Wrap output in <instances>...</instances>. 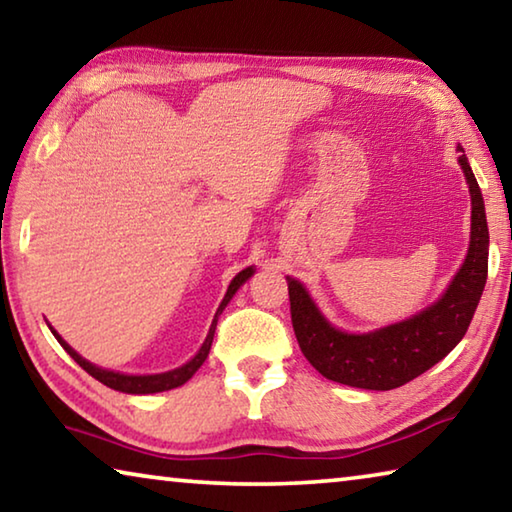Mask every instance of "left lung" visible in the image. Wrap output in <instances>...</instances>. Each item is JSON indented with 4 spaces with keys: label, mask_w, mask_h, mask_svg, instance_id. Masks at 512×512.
I'll use <instances>...</instances> for the list:
<instances>
[{
    "label": "left lung",
    "mask_w": 512,
    "mask_h": 512,
    "mask_svg": "<svg viewBox=\"0 0 512 512\" xmlns=\"http://www.w3.org/2000/svg\"><path fill=\"white\" fill-rule=\"evenodd\" d=\"M458 164L472 196L470 248L443 298L431 307L377 332L348 334L329 325L307 289L287 277L293 332L302 354L323 377L366 391H391L436 366L465 336L488 280L490 237L481 189L465 153Z\"/></svg>",
    "instance_id": "obj_1"
}]
</instances>
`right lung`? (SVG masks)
<instances>
[{"mask_svg": "<svg viewBox=\"0 0 512 512\" xmlns=\"http://www.w3.org/2000/svg\"><path fill=\"white\" fill-rule=\"evenodd\" d=\"M253 273H255L253 266H248V268H244V271H241V273H237L235 280L230 282L228 293H225L223 302L219 305V309H216L210 332H207V339H205V343L201 345V350H198L196 357H194L192 361H187L185 366H180V368H176V370H169V372H160V375H121V372H112V370H103V368H99V366H92L90 361H85V359L81 357V354H76L72 348H69V345H67L63 339H60V336L54 332V329H51V327H49V329H51V332H54L58 343L63 345L69 357H72L76 363H79V366H81L85 372H88V375H92L94 379H99L101 384H106L108 388H115V391L131 393V395H146V393L171 391V388L183 386L187 379H192L194 372L203 366V361L207 359V354H210V348H212L216 320H219L221 311H223L225 305H228V302L232 300V296H235L237 289H239L241 284H244Z\"/></svg>", "mask_w": 512, "mask_h": 512, "instance_id": "add662e5", "label": "right lung"}]
</instances>
